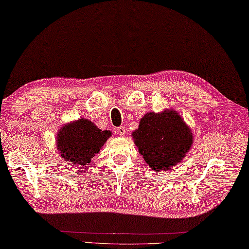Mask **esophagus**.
Wrapping results in <instances>:
<instances>
[{"mask_svg": "<svg viewBox=\"0 0 249 249\" xmlns=\"http://www.w3.org/2000/svg\"><path fill=\"white\" fill-rule=\"evenodd\" d=\"M116 132L119 136H124L126 133V129L124 128V126H119V128H117Z\"/></svg>", "mask_w": 249, "mask_h": 249, "instance_id": "esophagus-1", "label": "esophagus"}]
</instances>
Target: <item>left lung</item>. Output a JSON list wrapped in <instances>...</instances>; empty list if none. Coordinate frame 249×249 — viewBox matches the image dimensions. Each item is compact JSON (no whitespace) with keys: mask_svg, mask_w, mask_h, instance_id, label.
<instances>
[{"mask_svg":"<svg viewBox=\"0 0 249 249\" xmlns=\"http://www.w3.org/2000/svg\"><path fill=\"white\" fill-rule=\"evenodd\" d=\"M132 136L148 166L159 172L184 159L193 142L189 126L175 111L145 114Z\"/></svg>","mask_w":249,"mask_h":249,"instance_id":"8db88e82","label":"left lung"}]
</instances>
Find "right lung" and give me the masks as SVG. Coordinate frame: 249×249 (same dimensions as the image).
<instances>
[{"mask_svg":"<svg viewBox=\"0 0 249 249\" xmlns=\"http://www.w3.org/2000/svg\"><path fill=\"white\" fill-rule=\"evenodd\" d=\"M110 131H102L89 119H79L64 125L59 131L57 147L62 159L77 165H87L111 136Z\"/></svg>","mask_w":249,"mask_h":249,"instance_id":"obj_1","label":"right lung"}]
</instances>
